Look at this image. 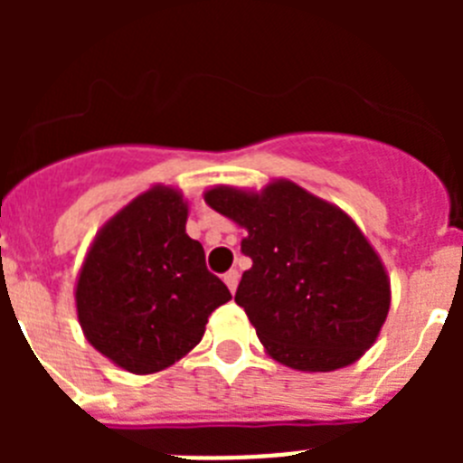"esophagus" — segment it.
Returning <instances> with one entry per match:
<instances>
[{
	"label": "esophagus",
	"mask_w": 463,
	"mask_h": 463,
	"mask_svg": "<svg viewBox=\"0 0 463 463\" xmlns=\"http://www.w3.org/2000/svg\"><path fill=\"white\" fill-rule=\"evenodd\" d=\"M224 285H227L229 292L232 294L236 292V285H239V271H236V269H232V271L224 273Z\"/></svg>",
	"instance_id": "esophagus-1"
}]
</instances>
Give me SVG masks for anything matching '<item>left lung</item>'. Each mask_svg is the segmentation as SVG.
<instances>
[{
    "label": "left lung",
    "instance_id": "obj_1",
    "mask_svg": "<svg viewBox=\"0 0 463 463\" xmlns=\"http://www.w3.org/2000/svg\"><path fill=\"white\" fill-rule=\"evenodd\" d=\"M203 202L245 229L252 260L236 304L282 366L326 373L357 362L392 304L383 260L350 215L288 178L261 190L213 185Z\"/></svg>",
    "mask_w": 463,
    "mask_h": 463
}]
</instances>
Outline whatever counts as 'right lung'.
Returning a JSON list of instances; mask_svg holds the SVG:
<instances>
[{
    "instance_id": "right-lung-1",
    "label": "right lung",
    "mask_w": 463,
    "mask_h": 463,
    "mask_svg": "<svg viewBox=\"0 0 463 463\" xmlns=\"http://www.w3.org/2000/svg\"><path fill=\"white\" fill-rule=\"evenodd\" d=\"M190 206L175 185H153L94 234L73 301L97 353L134 375L165 371L192 353L208 315L232 294L185 232Z\"/></svg>"
}]
</instances>
